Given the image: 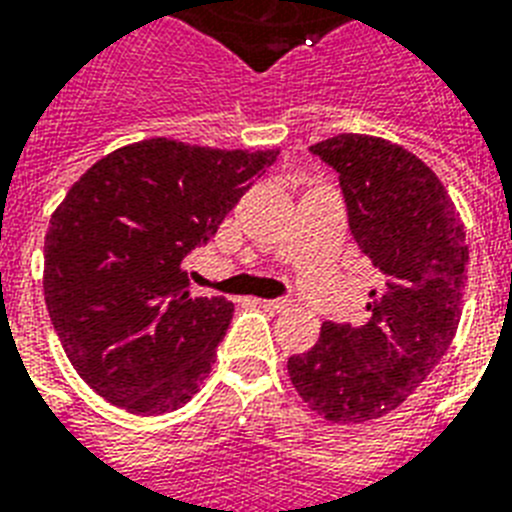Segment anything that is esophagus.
I'll return each mask as SVG.
<instances>
[{
  "label": "esophagus",
  "instance_id": "esophagus-1",
  "mask_svg": "<svg viewBox=\"0 0 512 512\" xmlns=\"http://www.w3.org/2000/svg\"><path fill=\"white\" fill-rule=\"evenodd\" d=\"M263 305L268 308V311L281 313V311H289V308H292L295 303H292L289 297H273V300H263Z\"/></svg>",
  "mask_w": 512,
  "mask_h": 512
}]
</instances>
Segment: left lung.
Listing matches in <instances>:
<instances>
[{"label": "left lung", "instance_id": "1", "mask_svg": "<svg viewBox=\"0 0 512 512\" xmlns=\"http://www.w3.org/2000/svg\"><path fill=\"white\" fill-rule=\"evenodd\" d=\"M340 175L358 249L382 273L361 327L324 321L319 342L287 361L303 401L329 422L393 412L444 358L460 324L468 244L449 193L406 148L369 135L311 146Z\"/></svg>", "mask_w": 512, "mask_h": 512}]
</instances>
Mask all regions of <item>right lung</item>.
I'll return each mask as SVG.
<instances>
[{"instance_id":"1","label":"right lung","mask_w":512,"mask_h":512,"mask_svg":"<svg viewBox=\"0 0 512 512\" xmlns=\"http://www.w3.org/2000/svg\"><path fill=\"white\" fill-rule=\"evenodd\" d=\"M276 156L154 138L71 185L44 236V300L68 361L98 396L164 414L196 393L233 303L188 295L183 260Z\"/></svg>"}]
</instances>
